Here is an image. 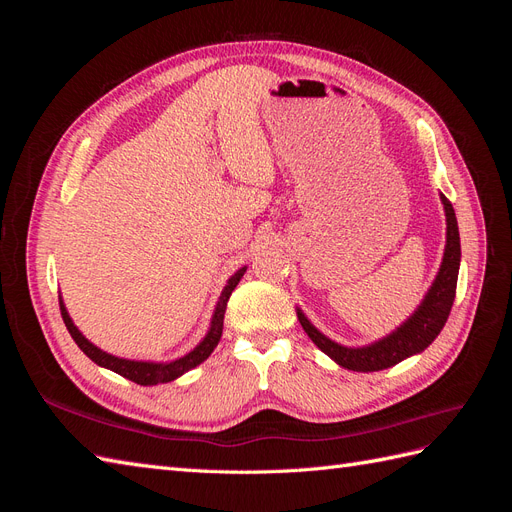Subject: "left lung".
<instances>
[{
	"label": "left lung",
	"mask_w": 512,
	"mask_h": 512,
	"mask_svg": "<svg viewBox=\"0 0 512 512\" xmlns=\"http://www.w3.org/2000/svg\"><path fill=\"white\" fill-rule=\"evenodd\" d=\"M440 200L446 213V247L440 271L431 288L427 290L423 303L418 305L416 312L404 324H399L391 335H386L378 339V342L363 348H348L333 342L327 335H322L314 324L305 318L301 309H297L303 331L324 354L331 356L337 365L352 371H380L401 363L412 354L423 352L433 339L440 335L455 301L461 262V243L455 209L451 205V200L444 194H440Z\"/></svg>",
	"instance_id": "1"
}]
</instances>
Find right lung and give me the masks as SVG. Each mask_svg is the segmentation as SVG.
I'll list each match as a JSON object with an SVG mask.
<instances>
[{"label":"right lung","mask_w":512,"mask_h":512,"mask_svg":"<svg viewBox=\"0 0 512 512\" xmlns=\"http://www.w3.org/2000/svg\"><path fill=\"white\" fill-rule=\"evenodd\" d=\"M247 267H241L235 275L230 277L228 284L224 286L222 294H220V301L218 305H215V312H213V318H211V327L205 335L203 342H200L194 350H190L188 354L179 356V359L170 361V363H153V361H130V359H119V356H113L108 354L104 350H100L98 346H94L89 342V339L74 327L72 318L68 316V309L64 305V301L59 299V309H61V318H64L66 327L72 335V339L76 342V346H79L91 361H94L96 365L100 367H106L115 371V374L128 378L136 384L141 386H153V384H164V382H173L177 380L179 376H183L185 371L194 369L196 365L203 363L205 359H209V354L213 352V348L218 346L220 337H222V329H224V314H226V303L230 299L232 290L237 288V284L241 282V277L245 273Z\"/></svg>","instance_id":"add662e5"}]
</instances>
